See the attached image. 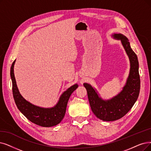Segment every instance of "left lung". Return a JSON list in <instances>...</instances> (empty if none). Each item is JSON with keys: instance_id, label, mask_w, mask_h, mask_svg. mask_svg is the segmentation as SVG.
Instances as JSON below:
<instances>
[{"instance_id": "left-lung-1", "label": "left lung", "mask_w": 151, "mask_h": 151, "mask_svg": "<svg viewBox=\"0 0 151 151\" xmlns=\"http://www.w3.org/2000/svg\"><path fill=\"white\" fill-rule=\"evenodd\" d=\"M112 36L114 39L121 40L130 61L129 74L122 91L111 99L104 100L90 84L83 83L92 111L98 118L106 122L115 121L124 116L135 104L140 91L139 62L136 55L125 36L120 33H114Z\"/></svg>"}]
</instances>
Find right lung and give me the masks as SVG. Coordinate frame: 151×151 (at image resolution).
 <instances>
[{
    "label": "right lung",
    "mask_w": 151,
    "mask_h": 151,
    "mask_svg": "<svg viewBox=\"0 0 151 151\" xmlns=\"http://www.w3.org/2000/svg\"><path fill=\"white\" fill-rule=\"evenodd\" d=\"M15 63V60L11 66L10 77L14 99L18 109L30 122L43 127H51L59 124L65 115L68 100L72 92L78 87L77 84H74L65 91L54 107L45 108L35 106L27 101L19 92L14 72Z\"/></svg>",
    "instance_id": "add662e5"
}]
</instances>
